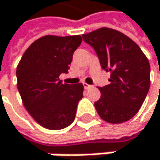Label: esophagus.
Segmentation results:
<instances>
[{"label":"esophagus","mask_w":160,"mask_h":160,"mask_svg":"<svg viewBox=\"0 0 160 160\" xmlns=\"http://www.w3.org/2000/svg\"><path fill=\"white\" fill-rule=\"evenodd\" d=\"M83 87H84V89H89V88H91V87H92V85L87 84L86 82H83Z\"/></svg>","instance_id":"obj_1"}]
</instances>
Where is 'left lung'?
<instances>
[{
	"label": "left lung",
	"instance_id": "left-lung-1",
	"mask_svg": "<svg viewBox=\"0 0 160 160\" xmlns=\"http://www.w3.org/2000/svg\"><path fill=\"white\" fill-rule=\"evenodd\" d=\"M83 41L93 48L103 70L110 73L109 84L99 87L101 98L94 104L100 117L111 124L132 118L150 88V63L139 46L124 33L101 28Z\"/></svg>",
	"mask_w": 160,
	"mask_h": 160
}]
</instances>
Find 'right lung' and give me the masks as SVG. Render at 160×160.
Here are the masks:
<instances>
[{
	"label": "right lung",
	"mask_w": 160,
	"mask_h": 160,
	"mask_svg": "<svg viewBox=\"0 0 160 160\" xmlns=\"http://www.w3.org/2000/svg\"><path fill=\"white\" fill-rule=\"evenodd\" d=\"M81 35L43 36L24 52L17 66V87L32 117L49 130H61L75 119L83 85L62 83L59 75L68 73Z\"/></svg>",
	"instance_id": "obj_1"
}]
</instances>
